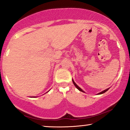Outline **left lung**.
<instances>
[{
	"label": "left lung",
	"mask_w": 130,
	"mask_h": 130,
	"mask_svg": "<svg viewBox=\"0 0 130 130\" xmlns=\"http://www.w3.org/2000/svg\"><path fill=\"white\" fill-rule=\"evenodd\" d=\"M72 82H73V83H74V85L75 86V87L76 88H77L78 89V90H79V91H81V92H84V91L83 90V89H82L81 88H80L79 87H78V86L77 85H76V84L75 83V82H74V79H72ZM108 89H109V88H107V89H105V90H104V91H101V92H100V93H98V94H104V93H105V92H106V91H107L108 90Z\"/></svg>",
	"instance_id": "8db88e82"
}]
</instances>
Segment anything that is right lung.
<instances>
[{
    "label": "right lung",
    "mask_w": 130,
    "mask_h": 130,
    "mask_svg": "<svg viewBox=\"0 0 130 130\" xmlns=\"http://www.w3.org/2000/svg\"><path fill=\"white\" fill-rule=\"evenodd\" d=\"M30 97L31 98H35V97H36V96H33V97H32V96H30Z\"/></svg>",
    "instance_id": "right-lung-1"
}]
</instances>
